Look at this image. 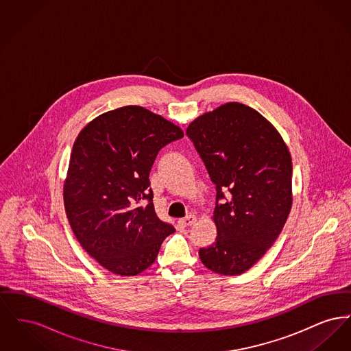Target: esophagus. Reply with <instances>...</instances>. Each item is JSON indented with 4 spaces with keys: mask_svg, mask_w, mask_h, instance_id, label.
<instances>
[{
    "mask_svg": "<svg viewBox=\"0 0 351 351\" xmlns=\"http://www.w3.org/2000/svg\"><path fill=\"white\" fill-rule=\"evenodd\" d=\"M196 221H197V217L195 215H189L188 217L180 218L179 219V225L183 226V228H185V226H192V225L196 223Z\"/></svg>",
    "mask_w": 351,
    "mask_h": 351,
    "instance_id": "obj_1",
    "label": "esophagus"
}]
</instances>
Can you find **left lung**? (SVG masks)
<instances>
[{
    "label": "left lung",
    "instance_id": "obj_1",
    "mask_svg": "<svg viewBox=\"0 0 351 351\" xmlns=\"http://www.w3.org/2000/svg\"><path fill=\"white\" fill-rule=\"evenodd\" d=\"M192 139L217 201L216 242L200 249L201 262L219 275H241L274 245L292 208V159L275 126L247 105L228 102L193 119Z\"/></svg>",
    "mask_w": 351,
    "mask_h": 351
}]
</instances>
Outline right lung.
Masks as SVG:
<instances>
[{"label": "right lung", "mask_w": 351, "mask_h": 351, "mask_svg": "<svg viewBox=\"0 0 351 351\" xmlns=\"http://www.w3.org/2000/svg\"><path fill=\"white\" fill-rule=\"evenodd\" d=\"M183 136L178 125L136 105L102 113L77 135L64 208L84 250L110 272H143L175 232L155 212L149 176L159 150Z\"/></svg>", "instance_id": "right-lung-1"}]
</instances>
